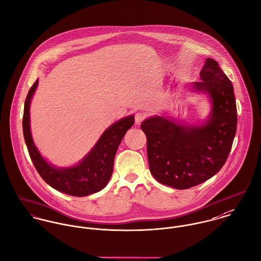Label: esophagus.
I'll use <instances>...</instances> for the list:
<instances>
[{"instance_id":"esophagus-1","label":"esophagus","mask_w":261,"mask_h":261,"mask_svg":"<svg viewBox=\"0 0 261 261\" xmlns=\"http://www.w3.org/2000/svg\"><path fill=\"white\" fill-rule=\"evenodd\" d=\"M145 118H146V115L144 113H141V112L136 113L135 114V123H136V125H140L144 121Z\"/></svg>"}]
</instances>
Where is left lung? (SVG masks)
Here are the masks:
<instances>
[{
  "label": "left lung",
  "instance_id": "1",
  "mask_svg": "<svg viewBox=\"0 0 261 261\" xmlns=\"http://www.w3.org/2000/svg\"><path fill=\"white\" fill-rule=\"evenodd\" d=\"M200 77L192 87L212 100L206 124L182 126L161 116L141 124L151 174L160 184L177 190L214 176L225 164L236 134L237 108L231 81L212 58L206 59Z\"/></svg>",
  "mask_w": 261,
  "mask_h": 261
}]
</instances>
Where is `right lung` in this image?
<instances>
[{
	"label": "right lung",
	"instance_id": "1",
	"mask_svg": "<svg viewBox=\"0 0 261 261\" xmlns=\"http://www.w3.org/2000/svg\"><path fill=\"white\" fill-rule=\"evenodd\" d=\"M38 81L30 88L25 100L23 114V134L30 158L40 176L56 191L74 197H85L103 190L109 182L117 149L134 124V116H129L109 127L91 152L77 165L68 168L53 167L41 156L32 140L29 109Z\"/></svg>",
	"mask_w": 261,
	"mask_h": 261
}]
</instances>
